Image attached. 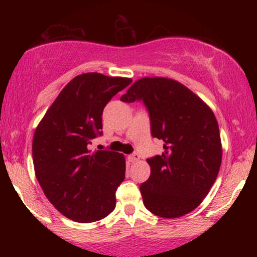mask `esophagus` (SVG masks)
<instances>
[{
  "label": "esophagus",
  "mask_w": 257,
  "mask_h": 257,
  "mask_svg": "<svg viewBox=\"0 0 257 257\" xmlns=\"http://www.w3.org/2000/svg\"><path fill=\"white\" fill-rule=\"evenodd\" d=\"M128 159L132 162V163H135V162H138L139 159H140V155H139L138 152H134L132 153L131 156H128Z\"/></svg>",
  "instance_id": "obj_1"
}]
</instances>
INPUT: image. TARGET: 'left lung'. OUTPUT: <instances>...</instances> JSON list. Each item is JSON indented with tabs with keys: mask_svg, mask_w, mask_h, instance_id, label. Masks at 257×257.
I'll list each match as a JSON object with an SVG mask.
<instances>
[{
	"mask_svg": "<svg viewBox=\"0 0 257 257\" xmlns=\"http://www.w3.org/2000/svg\"><path fill=\"white\" fill-rule=\"evenodd\" d=\"M143 101L161 156L147 159L151 175L140 185L144 205L157 216L175 219L198 206L219 174L222 146L214 112L193 91L172 78L145 77L120 96Z\"/></svg>",
	"mask_w": 257,
	"mask_h": 257,
	"instance_id": "1",
	"label": "left lung"
}]
</instances>
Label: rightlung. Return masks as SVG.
<instances>
[{
	"instance_id": "1",
	"label": "right lung",
	"mask_w": 257,
	"mask_h": 257,
	"mask_svg": "<svg viewBox=\"0 0 257 257\" xmlns=\"http://www.w3.org/2000/svg\"><path fill=\"white\" fill-rule=\"evenodd\" d=\"M131 78L88 72L71 79L35 132L32 158L36 178L57 210L76 222H94L116 206V190L125 176L122 153L88 146L101 135V116L112 96Z\"/></svg>"
}]
</instances>
